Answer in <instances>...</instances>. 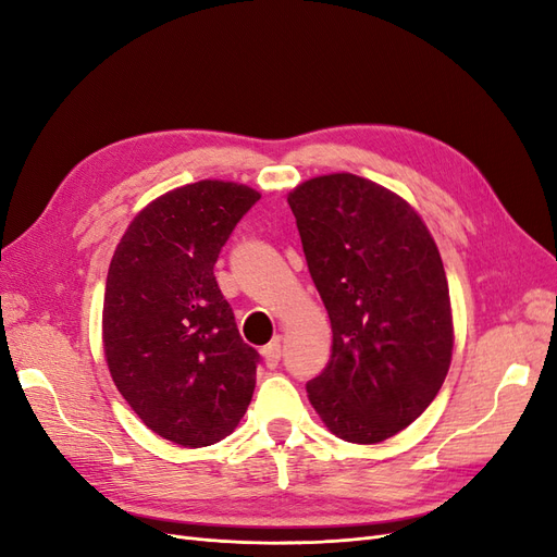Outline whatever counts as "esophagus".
<instances>
[{
  "label": "esophagus",
  "mask_w": 557,
  "mask_h": 557,
  "mask_svg": "<svg viewBox=\"0 0 557 557\" xmlns=\"http://www.w3.org/2000/svg\"><path fill=\"white\" fill-rule=\"evenodd\" d=\"M262 358H264V364H267L269 369L278 367V362H281V336H276V339H274L272 344H267V346L262 348Z\"/></svg>",
  "instance_id": "esophagus-1"
}]
</instances>
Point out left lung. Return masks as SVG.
<instances>
[{"mask_svg": "<svg viewBox=\"0 0 557 557\" xmlns=\"http://www.w3.org/2000/svg\"><path fill=\"white\" fill-rule=\"evenodd\" d=\"M332 323V356L307 383L325 428L379 444L423 413L453 356L448 281L407 199L356 174L315 176L288 195Z\"/></svg>", "mask_w": 557, "mask_h": 557, "instance_id": "left-lung-1", "label": "left lung"}]
</instances>
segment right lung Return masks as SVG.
I'll return each mask as SVG.
<instances>
[{"label": "right lung", "mask_w": 557, "mask_h": 557, "mask_svg": "<svg viewBox=\"0 0 557 557\" xmlns=\"http://www.w3.org/2000/svg\"><path fill=\"white\" fill-rule=\"evenodd\" d=\"M260 193L197 181L144 207L111 258L102 342L111 379L162 440L201 448L244 418L260 356L213 276L218 252Z\"/></svg>", "instance_id": "add662e5"}]
</instances>
